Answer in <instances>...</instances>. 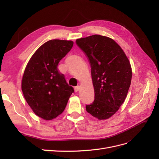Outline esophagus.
I'll return each mask as SVG.
<instances>
[{
  "label": "esophagus",
  "instance_id": "esophagus-1",
  "mask_svg": "<svg viewBox=\"0 0 159 159\" xmlns=\"http://www.w3.org/2000/svg\"><path fill=\"white\" fill-rule=\"evenodd\" d=\"M79 89H80V86H75V87L74 88V90H75V92H77V91H79Z\"/></svg>",
  "mask_w": 159,
  "mask_h": 159
}]
</instances>
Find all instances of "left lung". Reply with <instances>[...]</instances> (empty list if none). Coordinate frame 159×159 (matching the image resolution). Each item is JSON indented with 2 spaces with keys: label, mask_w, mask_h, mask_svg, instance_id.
<instances>
[{
  "label": "left lung",
  "mask_w": 159,
  "mask_h": 159,
  "mask_svg": "<svg viewBox=\"0 0 159 159\" xmlns=\"http://www.w3.org/2000/svg\"><path fill=\"white\" fill-rule=\"evenodd\" d=\"M88 57L94 88L93 102L86 111L99 120L107 119L123 104L131 85L132 70L125 52L113 39L92 35L76 40Z\"/></svg>",
  "instance_id": "obj_1"
}]
</instances>
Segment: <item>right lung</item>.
Wrapping results in <instances>:
<instances>
[{"mask_svg":"<svg viewBox=\"0 0 159 159\" xmlns=\"http://www.w3.org/2000/svg\"><path fill=\"white\" fill-rule=\"evenodd\" d=\"M73 44L70 40L46 42L31 57L24 72V97L34 113L45 120H52L63 112L74 91L57 69Z\"/></svg>","mask_w":159,"mask_h":159,"instance_id":"1","label":"right lung"}]
</instances>
